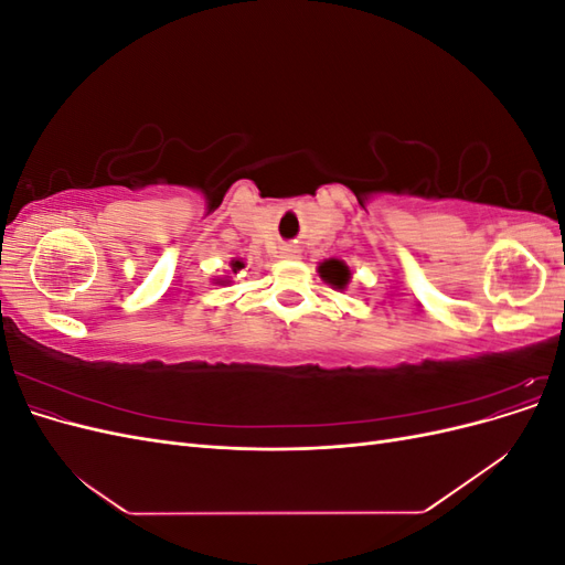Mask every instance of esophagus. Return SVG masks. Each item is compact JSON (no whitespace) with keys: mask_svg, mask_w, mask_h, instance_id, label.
I'll return each instance as SVG.
<instances>
[{"mask_svg":"<svg viewBox=\"0 0 565 565\" xmlns=\"http://www.w3.org/2000/svg\"><path fill=\"white\" fill-rule=\"evenodd\" d=\"M280 256H285V259H299V249L289 245V247H285V249L280 252Z\"/></svg>","mask_w":565,"mask_h":565,"instance_id":"1","label":"esophagus"}]
</instances>
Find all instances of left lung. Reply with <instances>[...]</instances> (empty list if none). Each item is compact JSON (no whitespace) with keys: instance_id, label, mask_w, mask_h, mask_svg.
<instances>
[{"instance_id":"left-lung-1","label":"left lung","mask_w":565,"mask_h":565,"mask_svg":"<svg viewBox=\"0 0 565 565\" xmlns=\"http://www.w3.org/2000/svg\"><path fill=\"white\" fill-rule=\"evenodd\" d=\"M318 273H320V278L328 285H332L334 289H344L349 285V278H351L349 266L344 262H339V259L322 262L318 266Z\"/></svg>"}]
</instances>
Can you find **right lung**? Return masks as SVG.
<instances>
[{
	"instance_id": "add662e5",
	"label": "right lung",
	"mask_w": 565,
	"mask_h": 565,
	"mask_svg": "<svg viewBox=\"0 0 565 565\" xmlns=\"http://www.w3.org/2000/svg\"><path fill=\"white\" fill-rule=\"evenodd\" d=\"M231 266H233V273H237V270H241V268H243L245 264H243V262H237V259H235V262H233Z\"/></svg>"
}]
</instances>
